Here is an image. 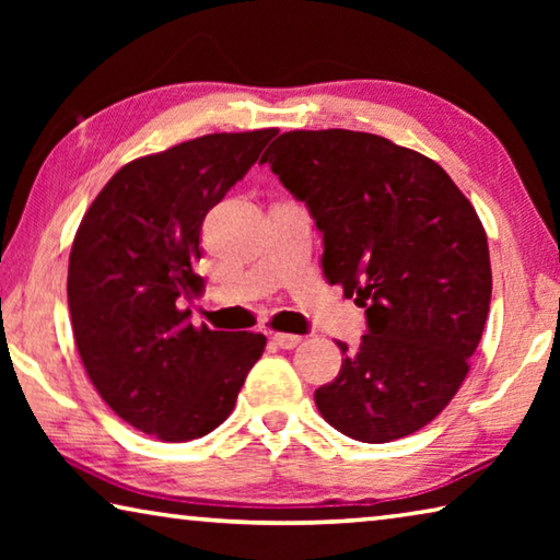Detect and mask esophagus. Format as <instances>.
<instances>
[{
    "mask_svg": "<svg viewBox=\"0 0 560 560\" xmlns=\"http://www.w3.org/2000/svg\"><path fill=\"white\" fill-rule=\"evenodd\" d=\"M271 340H273V343H277L279 348L291 350V348H296L303 338H301V336H293V334H273Z\"/></svg>",
    "mask_w": 560,
    "mask_h": 560,
    "instance_id": "obj_1",
    "label": "esophagus"
}]
</instances>
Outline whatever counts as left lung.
I'll return each instance as SVG.
<instances>
[{
	"instance_id": "obj_1",
	"label": "left lung",
	"mask_w": 560,
	"mask_h": 560,
	"mask_svg": "<svg viewBox=\"0 0 560 560\" xmlns=\"http://www.w3.org/2000/svg\"><path fill=\"white\" fill-rule=\"evenodd\" d=\"M324 234V277L365 308L314 400L358 442L383 444L432 422L469 373L491 301L487 232L452 177L410 148L355 130L281 132L264 153Z\"/></svg>"
}]
</instances>
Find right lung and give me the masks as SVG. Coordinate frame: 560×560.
Returning <instances> with one entry per match:
<instances>
[{"mask_svg": "<svg viewBox=\"0 0 560 560\" xmlns=\"http://www.w3.org/2000/svg\"><path fill=\"white\" fill-rule=\"evenodd\" d=\"M277 128L212 132L122 165L73 236L69 311L93 387L120 420L163 442L210 434L234 410L261 334L195 328L189 293L207 212Z\"/></svg>", "mask_w": 560, "mask_h": 560, "instance_id": "1", "label": "right lung"}]
</instances>
